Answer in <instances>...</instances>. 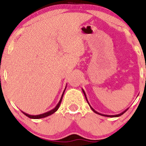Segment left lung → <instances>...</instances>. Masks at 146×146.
I'll return each mask as SVG.
<instances>
[{"instance_id": "8db88e82", "label": "left lung", "mask_w": 146, "mask_h": 146, "mask_svg": "<svg viewBox=\"0 0 146 146\" xmlns=\"http://www.w3.org/2000/svg\"><path fill=\"white\" fill-rule=\"evenodd\" d=\"M82 92H83L84 95H85V99H86V100H87V102H88V104H89V106H90V107L91 110H92V111H94V112H95V113H96V114H100V115H101V116H104V117H120V116H121L122 114H123V113H125V112H126V111H127V110H128V109H126V110H124V111H122L121 113H120V114H116V115H107V114H100V113H99V112H98V111H95V110H94V109L92 108V107H91L90 105L89 102H88V99H87L86 94H85V91H84V90H83V89H82Z\"/></svg>"}]
</instances>
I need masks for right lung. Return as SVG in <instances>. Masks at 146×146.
Wrapping results in <instances>:
<instances>
[{"label": "right lung", "mask_w": 146, "mask_h": 146, "mask_svg": "<svg viewBox=\"0 0 146 146\" xmlns=\"http://www.w3.org/2000/svg\"><path fill=\"white\" fill-rule=\"evenodd\" d=\"M66 88H65V89H64V92H63V94H62V95H61V99H60L59 102H58V104H57V105L56 106V107H54V108L53 109V110H50V111H47V112H45V113H44V114H39V115H29V114H27V113L24 112V111H22V112H23V114H25V115H26V116H27V117H29V118H30V119H42V118H44V117H48V116H50V115H51V114H54V112H56V111L57 110H58V109L59 108V107H60V104H61V101H62V99H63V96H64V92H65V90H66Z\"/></svg>", "instance_id": "add662e5"}]
</instances>
